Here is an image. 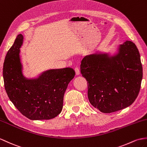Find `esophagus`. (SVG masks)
<instances>
[{"label":"esophagus","mask_w":147,"mask_h":147,"mask_svg":"<svg viewBox=\"0 0 147 147\" xmlns=\"http://www.w3.org/2000/svg\"><path fill=\"white\" fill-rule=\"evenodd\" d=\"M74 70H75V72H76V75H80V71L79 68H78V67H76L74 69Z\"/></svg>","instance_id":"1"}]
</instances>
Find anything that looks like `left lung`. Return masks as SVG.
<instances>
[{
  "label": "left lung",
  "instance_id": "1",
  "mask_svg": "<svg viewBox=\"0 0 147 147\" xmlns=\"http://www.w3.org/2000/svg\"><path fill=\"white\" fill-rule=\"evenodd\" d=\"M81 73L88 81L90 103L105 113L117 111L138 96L143 77L140 55L135 44L127 40L114 56L96 53L85 56Z\"/></svg>",
  "mask_w": 147,
  "mask_h": 147
}]
</instances>
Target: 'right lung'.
I'll return each instance as SVG.
<instances>
[{"mask_svg":"<svg viewBox=\"0 0 147 147\" xmlns=\"http://www.w3.org/2000/svg\"><path fill=\"white\" fill-rule=\"evenodd\" d=\"M24 37L19 34L8 51L3 66L6 93L13 105L32 120H50L62 111L67 85L75 76L71 67L49 69L38 78L27 79L22 74L20 48Z\"/></svg>","mask_w":147,"mask_h":147,"instance_id":"1","label":"right lung"}]
</instances>
